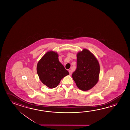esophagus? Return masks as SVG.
<instances>
[{"label":"esophagus","mask_w":130,"mask_h":130,"mask_svg":"<svg viewBox=\"0 0 130 130\" xmlns=\"http://www.w3.org/2000/svg\"><path fill=\"white\" fill-rule=\"evenodd\" d=\"M69 72L70 73V75H72V71H71V70H70L69 71Z\"/></svg>","instance_id":"obj_1"}]
</instances>
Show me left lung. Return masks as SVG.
<instances>
[{
    "label": "left lung",
    "mask_w": 130,
    "mask_h": 130,
    "mask_svg": "<svg viewBox=\"0 0 130 130\" xmlns=\"http://www.w3.org/2000/svg\"><path fill=\"white\" fill-rule=\"evenodd\" d=\"M100 66L96 58L86 48L77 53V68L72 78L78 88L87 91L97 84Z\"/></svg>",
    "instance_id": "obj_1"
}]
</instances>
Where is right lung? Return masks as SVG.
Segmentation results:
<instances>
[{"label": "right lung", "mask_w": 130, "mask_h": 130, "mask_svg": "<svg viewBox=\"0 0 130 130\" xmlns=\"http://www.w3.org/2000/svg\"><path fill=\"white\" fill-rule=\"evenodd\" d=\"M58 57L56 52L48 51L40 59L37 65V72L40 81L51 89L57 87L61 79L69 75Z\"/></svg>", "instance_id": "right-lung-1"}]
</instances>
